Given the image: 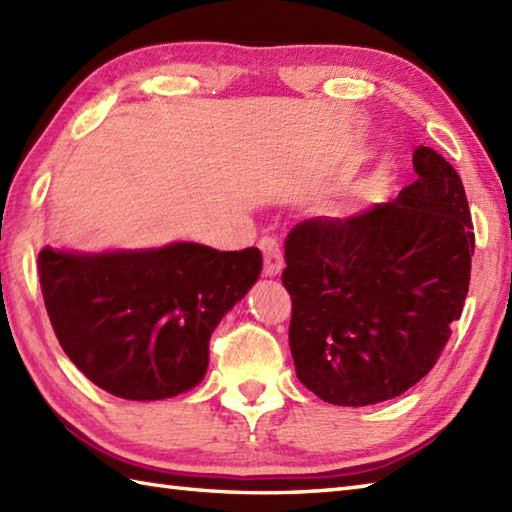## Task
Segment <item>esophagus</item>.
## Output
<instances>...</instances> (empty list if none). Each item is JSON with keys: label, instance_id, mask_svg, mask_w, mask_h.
I'll list each match as a JSON object with an SVG mask.
<instances>
[{"label": "esophagus", "instance_id": "esophagus-1", "mask_svg": "<svg viewBox=\"0 0 512 512\" xmlns=\"http://www.w3.org/2000/svg\"><path fill=\"white\" fill-rule=\"evenodd\" d=\"M259 250L264 255V273L268 277H277L284 270V253L273 237L259 239Z\"/></svg>", "mask_w": 512, "mask_h": 512}]
</instances>
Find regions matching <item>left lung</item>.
I'll return each instance as SVG.
<instances>
[{"label":"left lung","mask_w":512,"mask_h":512,"mask_svg":"<svg viewBox=\"0 0 512 512\" xmlns=\"http://www.w3.org/2000/svg\"><path fill=\"white\" fill-rule=\"evenodd\" d=\"M413 169L396 200L312 217L286 237L297 378L332 405H376L416 385L462 314L475 248L462 180L431 147L413 151Z\"/></svg>","instance_id":"left-lung-1"}]
</instances>
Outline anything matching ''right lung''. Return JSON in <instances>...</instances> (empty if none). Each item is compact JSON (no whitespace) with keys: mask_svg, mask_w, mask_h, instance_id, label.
Instances as JSON below:
<instances>
[{"mask_svg":"<svg viewBox=\"0 0 512 512\" xmlns=\"http://www.w3.org/2000/svg\"><path fill=\"white\" fill-rule=\"evenodd\" d=\"M39 281L52 330L94 385L162 400L200 383L209 339L262 273V253L178 242L79 255L43 248Z\"/></svg>","mask_w":512,"mask_h":512,"instance_id":"1","label":"right lung"}]
</instances>
